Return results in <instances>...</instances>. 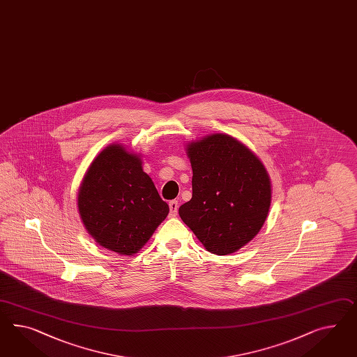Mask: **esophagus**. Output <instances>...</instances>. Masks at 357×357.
<instances>
[{
	"label": "esophagus",
	"instance_id": "esophagus-1",
	"mask_svg": "<svg viewBox=\"0 0 357 357\" xmlns=\"http://www.w3.org/2000/svg\"><path fill=\"white\" fill-rule=\"evenodd\" d=\"M169 208H170V215L175 217L178 214V208H179V204L176 200H173L169 203Z\"/></svg>",
	"mask_w": 357,
	"mask_h": 357
}]
</instances>
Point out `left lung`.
Segmentation results:
<instances>
[{
  "mask_svg": "<svg viewBox=\"0 0 357 357\" xmlns=\"http://www.w3.org/2000/svg\"><path fill=\"white\" fill-rule=\"evenodd\" d=\"M192 166V199L179 208L182 221L206 251H239L259 234L271 203V182L260 158L227 134L185 146Z\"/></svg>",
  "mask_w": 357,
  "mask_h": 357,
  "instance_id": "obj_1",
  "label": "left lung"
}]
</instances>
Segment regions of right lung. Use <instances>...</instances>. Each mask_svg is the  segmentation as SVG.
Masks as SVG:
<instances>
[{"instance_id":"1","label":"right lung","mask_w":357,"mask_h":357,"mask_svg":"<svg viewBox=\"0 0 357 357\" xmlns=\"http://www.w3.org/2000/svg\"><path fill=\"white\" fill-rule=\"evenodd\" d=\"M88 234L109 251L131 256L144 247L169 214V205L143 172L140 154L107 145L89 165L77 191Z\"/></svg>"}]
</instances>
